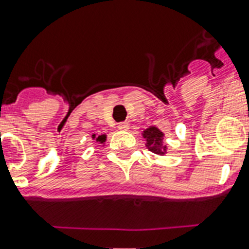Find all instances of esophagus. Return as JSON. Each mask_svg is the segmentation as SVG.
<instances>
[{
  "mask_svg": "<svg viewBox=\"0 0 249 249\" xmlns=\"http://www.w3.org/2000/svg\"><path fill=\"white\" fill-rule=\"evenodd\" d=\"M118 128L120 129V130H128L129 123H126V121H123V123H120V124L118 125Z\"/></svg>",
  "mask_w": 249,
  "mask_h": 249,
  "instance_id": "obj_1",
  "label": "esophagus"
}]
</instances>
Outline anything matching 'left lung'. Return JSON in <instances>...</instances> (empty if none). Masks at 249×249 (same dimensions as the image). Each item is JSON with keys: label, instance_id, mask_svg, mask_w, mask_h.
I'll return each mask as SVG.
<instances>
[{"label": "left lung", "instance_id": "obj_1", "mask_svg": "<svg viewBox=\"0 0 249 249\" xmlns=\"http://www.w3.org/2000/svg\"><path fill=\"white\" fill-rule=\"evenodd\" d=\"M143 138L147 141V147L151 152L156 155H165L166 153V144H163V133L156 126L145 129L143 131Z\"/></svg>", "mask_w": 249, "mask_h": 249}]
</instances>
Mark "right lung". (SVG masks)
Here are the masks:
<instances>
[{
	"mask_svg": "<svg viewBox=\"0 0 249 249\" xmlns=\"http://www.w3.org/2000/svg\"><path fill=\"white\" fill-rule=\"evenodd\" d=\"M93 138H94V135H93ZM105 139H106V135H98V137L96 138V141L100 143H104Z\"/></svg>",
	"mask_w": 249,
	"mask_h": 249,
	"instance_id": "1",
	"label": "right lung"
}]
</instances>
